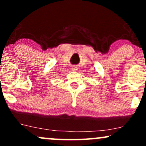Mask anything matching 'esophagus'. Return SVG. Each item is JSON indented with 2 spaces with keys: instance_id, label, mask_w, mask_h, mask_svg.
Wrapping results in <instances>:
<instances>
[{
  "instance_id": "34e87169",
  "label": "esophagus",
  "mask_w": 146,
  "mask_h": 146,
  "mask_svg": "<svg viewBox=\"0 0 146 146\" xmlns=\"http://www.w3.org/2000/svg\"><path fill=\"white\" fill-rule=\"evenodd\" d=\"M73 70H74V71H75V70H77V69H76V68L74 67V68H73Z\"/></svg>"
}]
</instances>
